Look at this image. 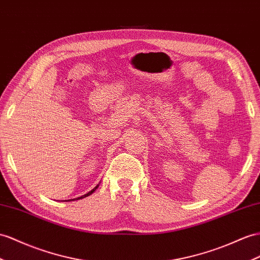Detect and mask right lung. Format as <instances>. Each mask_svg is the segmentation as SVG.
Masks as SVG:
<instances>
[{
    "label": "right lung",
    "mask_w": 260,
    "mask_h": 260,
    "mask_svg": "<svg viewBox=\"0 0 260 260\" xmlns=\"http://www.w3.org/2000/svg\"><path fill=\"white\" fill-rule=\"evenodd\" d=\"M98 187H99V184L96 185V187L94 188V189H92L90 192H88V193H86V194H84V196H81V197H79V198H77L76 200H80V199H83V198H85V197H89L90 194H92L93 193V192H94L96 189H98ZM73 200H75V199H73ZM73 200L71 199V200H67V201H73Z\"/></svg>",
    "instance_id": "add662e5"
}]
</instances>
